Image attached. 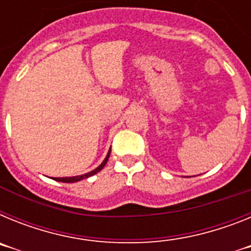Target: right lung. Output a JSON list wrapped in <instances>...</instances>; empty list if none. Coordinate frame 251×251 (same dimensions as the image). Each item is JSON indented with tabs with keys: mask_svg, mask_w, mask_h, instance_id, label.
Returning a JSON list of instances; mask_svg holds the SVG:
<instances>
[{
	"mask_svg": "<svg viewBox=\"0 0 251 251\" xmlns=\"http://www.w3.org/2000/svg\"><path fill=\"white\" fill-rule=\"evenodd\" d=\"M109 154H110V150L109 152H108V154H106V157L104 158V161L101 162L100 166H98V167L95 168V170L90 171V172H88V174L85 175H80V176H73V177H56V181H59V182H65V183H73V182H77V181H80V179H84V178H88V177L93 176V175L98 174L99 171L103 170V167L105 166V163L108 162V159H109Z\"/></svg>",
	"mask_w": 251,
	"mask_h": 251,
	"instance_id": "1",
	"label": "right lung"
}]
</instances>
